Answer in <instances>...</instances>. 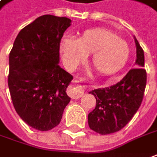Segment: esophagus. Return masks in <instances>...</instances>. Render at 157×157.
<instances>
[{
    "mask_svg": "<svg viewBox=\"0 0 157 157\" xmlns=\"http://www.w3.org/2000/svg\"><path fill=\"white\" fill-rule=\"evenodd\" d=\"M81 82V80H78V79H75L74 82H75V84H74V85L71 86V87L68 89V91H67V93H68V95L71 97V98L78 99V98H82V97L83 96L84 91H83V89H82V87L76 84L77 82Z\"/></svg>",
    "mask_w": 157,
    "mask_h": 157,
    "instance_id": "34e87169",
    "label": "esophagus"
}]
</instances>
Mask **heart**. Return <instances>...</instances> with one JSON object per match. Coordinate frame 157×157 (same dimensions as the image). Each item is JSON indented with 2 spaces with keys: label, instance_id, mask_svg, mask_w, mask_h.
<instances>
[{
  "label": "heart",
  "instance_id": "b5f03b06",
  "mask_svg": "<svg viewBox=\"0 0 157 157\" xmlns=\"http://www.w3.org/2000/svg\"><path fill=\"white\" fill-rule=\"evenodd\" d=\"M63 60L70 67L83 62L91 53V64L101 75L120 71L130 58L131 48L126 39L105 28L85 31L78 38L67 37L60 42Z\"/></svg>",
  "mask_w": 157,
  "mask_h": 157
}]
</instances>
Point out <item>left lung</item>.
Here are the masks:
<instances>
[{"label": "left lung", "instance_id": "8db88e82", "mask_svg": "<svg viewBox=\"0 0 157 157\" xmlns=\"http://www.w3.org/2000/svg\"><path fill=\"white\" fill-rule=\"evenodd\" d=\"M136 60L133 68L116 84L90 91L97 100L95 109L88 115L90 128L100 134L121 130L132 119L142 102L147 82L144 52L135 37Z\"/></svg>", "mask_w": 157, "mask_h": 157}]
</instances>
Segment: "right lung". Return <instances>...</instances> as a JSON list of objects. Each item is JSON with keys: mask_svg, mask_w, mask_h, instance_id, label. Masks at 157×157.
Listing matches in <instances>:
<instances>
[{"mask_svg": "<svg viewBox=\"0 0 157 157\" xmlns=\"http://www.w3.org/2000/svg\"><path fill=\"white\" fill-rule=\"evenodd\" d=\"M71 22L52 15L38 17L20 31L10 53L8 83L13 105L38 131L58 126L70 102L67 88L73 76L59 63L60 39Z\"/></svg>", "mask_w": 157, "mask_h": 157, "instance_id": "1", "label": "right lung"}]
</instances>
